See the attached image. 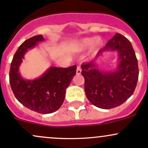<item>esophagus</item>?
<instances>
[{"label": "esophagus", "instance_id": "esophagus-1", "mask_svg": "<svg viewBox=\"0 0 148 148\" xmlns=\"http://www.w3.org/2000/svg\"><path fill=\"white\" fill-rule=\"evenodd\" d=\"M81 71H82V70H81L80 66H77V71H76V73H77V75L81 74Z\"/></svg>", "mask_w": 148, "mask_h": 148}]
</instances>
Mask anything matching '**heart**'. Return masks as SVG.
I'll return each mask as SVG.
<instances>
[{
    "mask_svg": "<svg viewBox=\"0 0 148 148\" xmlns=\"http://www.w3.org/2000/svg\"><path fill=\"white\" fill-rule=\"evenodd\" d=\"M102 45V41L99 38H96L95 39L94 38H84V39L81 40L77 43L76 46L77 48L80 49H87L88 47H90L92 45V49L93 52H96L98 49L100 48V47Z\"/></svg>",
    "mask_w": 148,
    "mask_h": 148,
    "instance_id": "heart-1",
    "label": "heart"
}]
</instances>
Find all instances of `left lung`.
Wrapping results in <instances>:
<instances>
[{
	"mask_svg": "<svg viewBox=\"0 0 148 148\" xmlns=\"http://www.w3.org/2000/svg\"><path fill=\"white\" fill-rule=\"evenodd\" d=\"M107 51H117L119 63L114 71H101L95 59L82 64L84 91L87 99L94 106L110 109L122 105L132 95L138 78V61L130 41L116 34L97 56Z\"/></svg>",
	"mask_w": 148,
	"mask_h": 148,
	"instance_id": "8db88e82",
	"label": "left lung"
}]
</instances>
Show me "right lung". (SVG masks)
Returning <instances> with one entry per match:
<instances>
[{
	"instance_id": "obj_1",
	"label": "right lung",
	"mask_w": 148,
	"mask_h": 148,
	"mask_svg": "<svg viewBox=\"0 0 148 148\" xmlns=\"http://www.w3.org/2000/svg\"><path fill=\"white\" fill-rule=\"evenodd\" d=\"M42 35L25 40L13 56L10 70V83L19 102L30 110L41 114L55 112L62 105L66 89L76 74V66L69 68L50 67L39 78L24 79L19 72V66L28 49L44 40Z\"/></svg>"
}]
</instances>
